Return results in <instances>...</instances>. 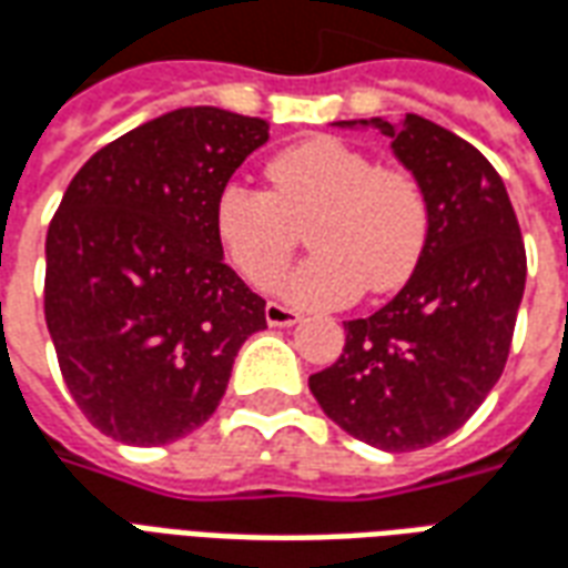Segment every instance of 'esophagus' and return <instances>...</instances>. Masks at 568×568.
Instances as JSON below:
<instances>
[{
  "label": "esophagus",
  "mask_w": 568,
  "mask_h": 568,
  "mask_svg": "<svg viewBox=\"0 0 568 568\" xmlns=\"http://www.w3.org/2000/svg\"><path fill=\"white\" fill-rule=\"evenodd\" d=\"M264 320H267V325H273V328H285V325H297L301 322V313L292 307H283V304H267L264 307Z\"/></svg>",
  "instance_id": "esophagus-1"
}]
</instances>
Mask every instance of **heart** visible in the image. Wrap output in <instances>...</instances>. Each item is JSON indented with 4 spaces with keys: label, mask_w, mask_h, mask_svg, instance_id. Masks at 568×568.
<instances>
[{
    "label": "heart",
    "mask_w": 568,
    "mask_h": 568,
    "mask_svg": "<svg viewBox=\"0 0 568 568\" xmlns=\"http://www.w3.org/2000/svg\"><path fill=\"white\" fill-rule=\"evenodd\" d=\"M212 227L234 271L264 285L283 271L304 227L313 258L273 288L304 307H344L414 276L432 234V200L417 175L377 166L337 136H310L267 163V191L227 182Z\"/></svg>",
    "instance_id": "heart-1"
}]
</instances>
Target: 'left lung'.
<instances>
[{"instance_id":"8db88e82","label":"left lung","mask_w":568,"mask_h":568,"mask_svg":"<svg viewBox=\"0 0 568 568\" xmlns=\"http://www.w3.org/2000/svg\"><path fill=\"white\" fill-rule=\"evenodd\" d=\"M389 136L393 154L426 185L432 234L405 288L365 320L346 322L332 368L310 393L346 435L386 453L447 438L505 371L526 248L501 175L456 133L419 115L337 121Z\"/></svg>"}]
</instances>
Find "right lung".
<instances>
[{
  "mask_svg": "<svg viewBox=\"0 0 568 568\" xmlns=\"http://www.w3.org/2000/svg\"><path fill=\"white\" fill-rule=\"evenodd\" d=\"M271 136L185 105L93 154L44 240V322L69 393L109 438L158 447L215 414L264 301L224 264L212 210Z\"/></svg>",
  "mask_w": 568,
  "mask_h": 568,
  "instance_id": "obj_1",
  "label": "right lung"
}]
</instances>
